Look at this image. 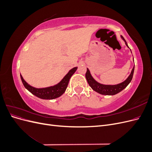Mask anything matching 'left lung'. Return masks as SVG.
<instances>
[{
	"mask_svg": "<svg viewBox=\"0 0 152 152\" xmlns=\"http://www.w3.org/2000/svg\"><path fill=\"white\" fill-rule=\"evenodd\" d=\"M121 37L124 41H125L126 45L128 47L126 40L124 39V38L122 36H121ZM134 66L133 67L131 74L129 75V76L128 77L127 79L125 81L122 82V83L118 84L117 85H112H112H103V84H101L98 83V82H96L93 79V77L91 76L88 68H87L86 77L87 81V82H88V84L90 86V87L96 92H97V93H98L101 94H103V95H114V94H116L118 93L119 92H121L124 89H125L126 87L127 86V85L130 83L132 79L133 73H134Z\"/></svg>",
	"mask_w": 152,
	"mask_h": 152,
	"instance_id": "8db88e82",
	"label": "left lung"
}]
</instances>
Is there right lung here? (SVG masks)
Segmentation results:
<instances>
[{"label": "right lung", "instance_id": "right-lung-1", "mask_svg": "<svg viewBox=\"0 0 152 152\" xmlns=\"http://www.w3.org/2000/svg\"><path fill=\"white\" fill-rule=\"evenodd\" d=\"M77 69V67L72 68V70L69 71V72L65 76V77L63 78L62 80L57 85L41 89L35 88V87L30 86L23 79V78L21 74L20 76L22 82L23 84L25 87L26 89H28L31 93L36 96L37 97L40 98L41 99H53L59 97V96H61L64 93H65V91L68 86L69 80H70V79L72 76V75L75 72Z\"/></svg>", "mask_w": 152, "mask_h": 152}]
</instances>
